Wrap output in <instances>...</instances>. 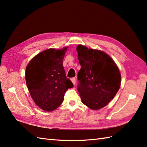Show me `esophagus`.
Masks as SVG:
<instances>
[{"mask_svg":"<svg viewBox=\"0 0 147 147\" xmlns=\"http://www.w3.org/2000/svg\"><path fill=\"white\" fill-rule=\"evenodd\" d=\"M71 80L72 83H73L74 85H75V83H76V78H73L71 79Z\"/></svg>","mask_w":147,"mask_h":147,"instance_id":"34e87169","label":"esophagus"}]
</instances>
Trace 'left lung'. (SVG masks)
I'll return each mask as SVG.
<instances>
[{
    "label": "left lung",
    "mask_w": 147,
    "mask_h": 147,
    "mask_svg": "<svg viewBox=\"0 0 147 147\" xmlns=\"http://www.w3.org/2000/svg\"><path fill=\"white\" fill-rule=\"evenodd\" d=\"M81 65L78 74V91L83 104L98 110L110 102L120 88L121 76L110 56L98 50L82 45L76 47Z\"/></svg>",
    "instance_id": "1"
}]
</instances>
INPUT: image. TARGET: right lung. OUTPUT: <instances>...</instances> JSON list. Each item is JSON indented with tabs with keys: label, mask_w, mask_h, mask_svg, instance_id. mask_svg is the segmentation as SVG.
<instances>
[{
	"label": "right lung",
	"mask_w": 147,
	"mask_h": 147,
	"mask_svg": "<svg viewBox=\"0 0 147 147\" xmlns=\"http://www.w3.org/2000/svg\"><path fill=\"white\" fill-rule=\"evenodd\" d=\"M67 48L45 50L35 56L26 66L25 79L30 95L45 111H52L60 106L66 90L73 87L62 64Z\"/></svg>",
	"instance_id": "1"
}]
</instances>
